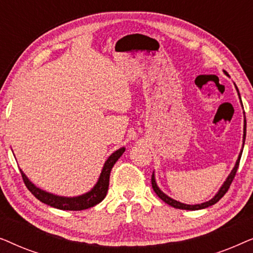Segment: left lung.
Returning a JSON list of instances; mask_svg holds the SVG:
<instances>
[{"label": "left lung", "mask_w": 253, "mask_h": 253, "mask_svg": "<svg viewBox=\"0 0 253 253\" xmlns=\"http://www.w3.org/2000/svg\"><path fill=\"white\" fill-rule=\"evenodd\" d=\"M224 74H226V72H224ZM235 87H236L238 98H240V102H241V105H242L241 94H240V92H238V88H237L236 85H235ZM242 107H243V105H242ZM243 114H244V126H243V145H242V150L240 152V154H238V158H237V160H236V164H235V166H234L233 170H231L230 174L228 175V177L226 178V181H224L223 184L221 185V188L219 189V191L215 193V196H214L212 199H210L209 202H205V203H202V204H196V205H188V204L177 202V200L172 199L169 196L166 195L164 191H161V189L159 188V185L157 184V181H155V174H154V171H153V174H152V188H153L154 192L159 196V198L164 200V202L166 204H168V205L175 207V209L188 210V211L203 210V209H206V207L212 206V205H214V204H216L217 202H219V200L224 196V193L228 191V189H229L231 182H233L235 175H236L238 165H240V160H241V157H242V152H243V147H244V143H245V136H247V121H245V113H243Z\"/></svg>", "instance_id": "obj_1"}]
</instances>
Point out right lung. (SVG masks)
<instances>
[{"instance_id": "right-lung-1", "label": "right lung", "mask_w": 253, "mask_h": 253, "mask_svg": "<svg viewBox=\"0 0 253 253\" xmlns=\"http://www.w3.org/2000/svg\"><path fill=\"white\" fill-rule=\"evenodd\" d=\"M124 151H126V147H121L117 151L114 152V153L110 154L108 159L106 160L105 165H103L102 170L100 172V176L98 178V182L95 183L94 186L86 193H83V195L75 197L57 196L51 192L44 191V190L38 188L34 183L31 182L29 177L24 174L22 169H19V170L22 172L24 183H25L26 188L29 189L31 193H32L37 199H39L41 203L63 211H83L87 210L89 207L95 206L96 204L101 203L103 198H105L107 191H108L110 171H112V168L114 167V165L116 164V161L122 157Z\"/></svg>"}]
</instances>
